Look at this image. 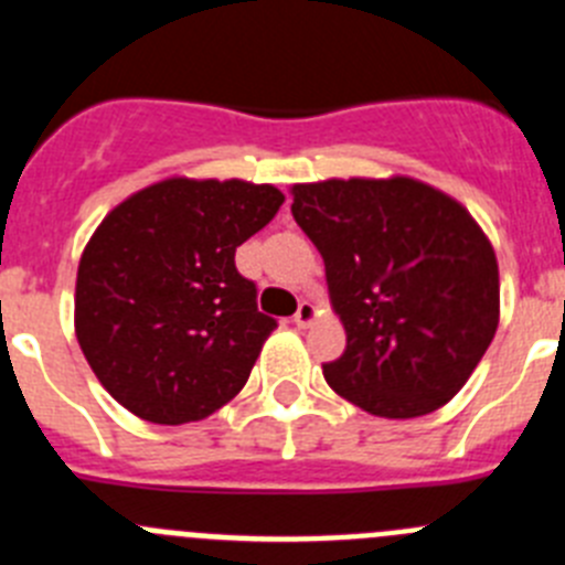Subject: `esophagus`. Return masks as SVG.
<instances>
[{"label":"esophagus","instance_id":"34e87169","mask_svg":"<svg viewBox=\"0 0 565 565\" xmlns=\"http://www.w3.org/2000/svg\"><path fill=\"white\" fill-rule=\"evenodd\" d=\"M317 322V306L313 302H299L297 313H294V326L297 328H311Z\"/></svg>","mask_w":565,"mask_h":565}]
</instances>
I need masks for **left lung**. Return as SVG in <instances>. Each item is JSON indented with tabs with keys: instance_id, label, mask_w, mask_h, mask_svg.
Returning <instances> with one entry per match:
<instances>
[{
	"instance_id": "obj_1",
	"label": "left lung",
	"mask_w": 565,
	"mask_h": 565,
	"mask_svg": "<svg viewBox=\"0 0 565 565\" xmlns=\"http://www.w3.org/2000/svg\"><path fill=\"white\" fill-rule=\"evenodd\" d=\"M291 214L326 259L348 344L322 364L342 398L416 418L461 391L501 317L495 248L476 217L416 178L294 183Z\"/></svg>"
}]
</instances>
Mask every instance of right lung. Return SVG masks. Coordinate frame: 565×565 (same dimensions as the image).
Returning <instances> with one entry per match:
<instances>
[{"instance_id":"obj_1","label":"right lung","mask_w":565,"mask_h":565,"mask_svg":"<svg viewBox=\"0 0 565 565\" xmlns=\"http://www.w3.org/2000/svg\"><path fill=\"white\" fill-rule=\"evenodd\" d=\"M271 183L167 178L118 203L84 246L76 339L143 422H201L248 382L277 328L234 252L282 206Z\"/></svg>"}]
</instances>
